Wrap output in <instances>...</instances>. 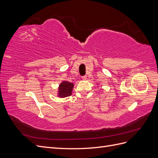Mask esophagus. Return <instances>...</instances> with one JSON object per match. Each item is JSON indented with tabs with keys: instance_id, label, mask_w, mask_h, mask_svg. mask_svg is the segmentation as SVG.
<instances>
[{
	"instance_id": "esophagus-1",
	"label": "esophagus",
	"mask_w": 158,
	"mask_h": 158,
	"mask_svg": "<svg viewBox=\"0 0 158 158\" xmlns=\"http://www.w3.org/2000/svg\"><path fill=\"white\" fill-rule=\"evenodd\" d=\"M82 79L84 80H85L87 79V76H82Z\"/></svg>"
}]
</instances>
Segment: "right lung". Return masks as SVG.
<instances>
[{"label": "right lung", "mask_w": 158, "mask_h": 158, "mask_svg": "<svg viewBox=\"0 0 158 158\" xmlns=\"http://www.w3.org/2000/svg\"><path fill=\"white\" fill-rule=\"evenodd\" d=\"M74 84L67 82V81H63L60 83L59 87V94L58 96L60 98L69 97L72 95V91H73Z\"/></svg>", "instance_id": "obj_1"}]
</instances>
